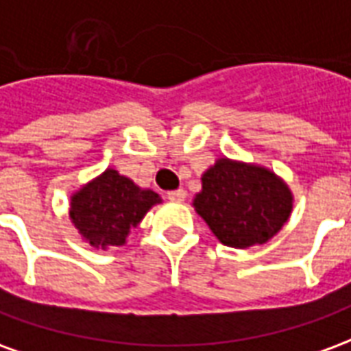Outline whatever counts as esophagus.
<instances>
[{
  "mask_svg": "<svg viewBox=\"0 0 351 351\" xmlns=\"http://www.w3.org/2000/svg\"><path fill=\"white\" fill-rule=\"evenodd\" d=\"M184 197H186V191H184L182 188H178V190H173V191H167L169 201L180 203V201H184Z\"/></svg>",
  "mask_w": 351,
  "mask_h": 351,
  "instance_id": "1",
  "label": "esophagus"
}]
</instances>
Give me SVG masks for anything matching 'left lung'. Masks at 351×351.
Segmentation results:
<instances>
[{
  "mask_svg": "<svg viewBox=\"0 0 351 351\" xmlns=\"http://www.w3.org/2000/svg\"><path fill=\"white\" fill-rule=\"evenodd\" d=\"M193 206L220 243L248 248L282 229L291 213V195L267 169L218 160L203 175V191Z\"/></svg>",
  "mask_w": 351,
  "mask_h": 351,
  "instance_id": "1",
  "label": "left lung"
}]
</instances>
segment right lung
<instances>
[{"label": "right lung", "instance_id": "add662e5", "mask_svg": "<svg viewBox=\"0 0 351 351\" xmlns=\"http://www.w3.org/2000/svg\"><path fill=\"white\" fill-rule=\"evenodd\" d=\"M156 203H160L156 191L141 190L118 171L107 169L73 195L71 220L93 246H122Z\"/></svg>", "mask_w": 351, "mask_h": 351}]
</instances>
